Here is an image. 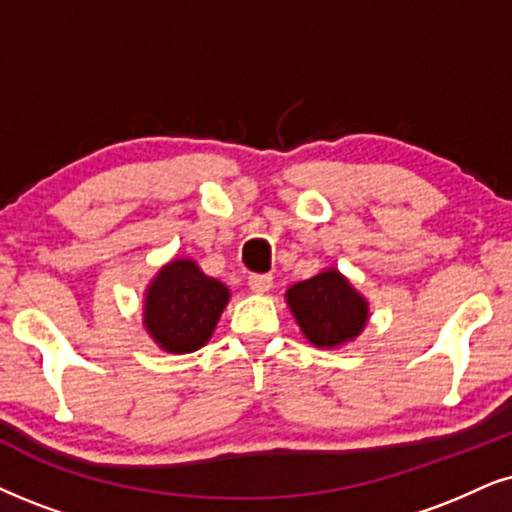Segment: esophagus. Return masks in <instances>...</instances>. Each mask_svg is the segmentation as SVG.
<instances>
[{"mask_svg":"<svg viewBox=\"0 0 512 512\" xmlns=\"http://www.w3.org/2000/svg\"><path fill=\"white\" fill-rule=\"evenodd\" d=\"M248 286L252 293H267V290L274 286V276L271 274H250Z\"/></svg>","mask_w":512,"mask_h":512,"instance_id":"34e87169","label":"esophagus"}]
</instances>
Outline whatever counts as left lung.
I'll return each mask as SVG.
<instances>
[{
  "instance_id": "left-lung-1",
  "label": "left lung",
  "mask_w": 512,
  "mask_h": 512,
  "mask_svg": "<svg viewBox=\"0 0 512 512\" xmlns=\"http://www.w3.org/2000/svg\"><path fill=\"white\" fill-rule=\"evenodd\" d=\"M288 304L302 333L316 347H335L357 338L368 319L364 297L333 269L295 283L288 290Z\"/></svg>"
}]
</instances>
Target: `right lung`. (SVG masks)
Instances as JSON below:
<instances>
[{
	"instance_id": "right-lung-1",
	"label": "right lung",
	"mask_w": 512,
	"mask_h": 512,
	"mask_svg": "<svg viewBox=\"0 0 512 512\" xmlns=\"http://www.w3.org/2000/svg\"><path fill=\"white\" fill-rule=\"evenodd\" d=\"M226 302V286L205 276L191 260H174L148 288L144 321L167 352H193L210 340Z\"/></svg>"
}]
</instances>
